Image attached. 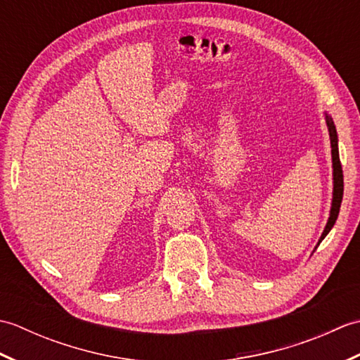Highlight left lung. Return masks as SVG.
Segmentation results:
<instances>
[{
	"instance_id": "1",
	"label": "left lung",
	"mask_w": 360,
	"mask_h": 360,
	"mask_svg": "<svg viewBox=\"0 0 360 360\" xmlns=\"http://www.w3.org/2000/svg\"><path fill=\"white\" fill-rule=\"evenodd\" d=\"M325 120L328 127V133H330V141H331V158H333V201H331V210H330V218H328V223L323 229L322 235H320V240L317 246L325 236L330 233L333 226L335 224V219L339 217L340 204H342V196H343V173H342V165L339 159V139H338V131H335L334 120L325 111ZM317 249V248H316Z\"/></svg>"
}]
</instances>
